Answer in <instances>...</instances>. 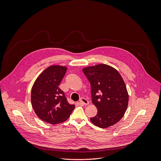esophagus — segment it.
<instances>
[{"label":"esophagus","instance_id":"esophagus-1","mask_svg":"<svg viewBox=\"0 0 161 161\" xmlns=\"http://www.w3.org/2000/svg\"><path fill=\"white\" fill-rule=\"evenodd\" d=\"M80 103L81 105H83V106H87V105L89 104V101L84 97H81L80 99Z\"/></svg>","mask_w":161,"mask_h":161}]
</instances>
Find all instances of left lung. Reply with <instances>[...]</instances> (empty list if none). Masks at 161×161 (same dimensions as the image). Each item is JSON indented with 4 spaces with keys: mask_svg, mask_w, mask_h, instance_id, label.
Wrapping results in <instances>:
<instances>
[{
    "mask_svg": "<svg viewBox=\"0 0 161 161\" xmlns=\"http://www.w3.org/2000/svg\"><path fill=\"white\" fill-rule=\"evenodd\" d=\"M83 72L91 85L92 103L97 108V115L90 118L91 122L102 128L115 124L124 115L128 103L121 75L106 64L88 67Z\"/></svg>",
    "mask_w": 161,
    "mask_h": 161,
    "instance_id": "obj_1",
    "label": "left lung"
}]
</instances>
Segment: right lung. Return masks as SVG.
<instances>
[{
    "label": "right lung",
    "instance_id": "right-lung-1",
    "mask_svg": "<svg viewBox=\"0 0 161 161\" xmlns=\"http://www.w3.org/2000/svg\"><path fill=\"white\" fill-rule=\"evenodd\" d=\"M67 68L52 65L42 72L34 83L31 94L32 107L37 116L45 122L57 124L68 119L75 108L59 88Z\"/></svg>",
    "mask_w": 161,
    "mask_h": 161
}]
</instances>
